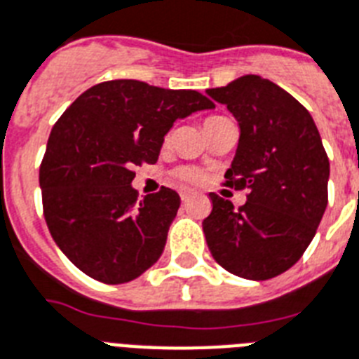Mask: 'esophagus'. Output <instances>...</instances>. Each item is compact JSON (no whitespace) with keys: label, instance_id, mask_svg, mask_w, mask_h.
<instances>
[{"label":"esophagus","instance_id":"obj_1","mask_svg":"<svg viewBox=\"0 0 359 359\" xmlns=\"http://www.w3.org/2000/svg\"><path fill=\"white\" fill-rule=\"evenodd\" d=\"M191 197V191H188V189H184V191H180V199H182V203H186V201Z\"/></svg>","mask_w":359,"mask_h":359}]
</instances>
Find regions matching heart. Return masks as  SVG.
I'll return each instance as SVG.
<instances>
[{
  "label": "heart",
  "instance_id": "heart-1",
  "mask_svg": "<svg viewBox=\"0 0 359 359\" xmlns=\"http://www.w3.org/2000/svg\"><path fill=\"white\" fill-rule=\"evenodd\" d=\"M210 119L214 118H208L205 121V123H208ZM203 171L199 170V168H194V165H182V168H179V170L175 171V179L179 180V182H182V184H199L201 180H203Z\"/></svg>",
  "mask_w": 359,
  "mask_h": 359
}]
</instances>
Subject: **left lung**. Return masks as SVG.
I'll return each instance as SVG.
<instances>
[{
  "label": "left lung",
  "instance_id": "left-lung-1",
  "mask_svg": "<svg viewBox=\"0 0 359 359\" xmlns=\"http://www.w3.org/2000/svg\"><path fill=\"white\" fill-rule=\"evenodd\" d=\"M206 94L240 125L226 186L249 189L238 210L210 194L206 243L229 273L267 280L301 260L313 240L328 205L330 162L310 112L278 84L243 75Z\"/></svg>",
  "mask_w": 359,
  "mask_h": 359
}]
</instances>
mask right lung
Here are the masks:
<instances>
[{"mask_svg": "<svg viewBox=\"0 0 359 359\" xmlns=\"http://www.w3.org/2000/svg\"><path fill=\"white\" fill-rule=\"evenodd\" d=\"M214 103L195 90L118 79L79 95L51 129L40 165L43 217L69 262L104 284L138 278L164 252L180 197L140 201L134 165L154 164L177 119Z\"/></svg>", "mask_w": 359, "mask_h": 359, "instance_id": "obj_1", "label": "right lung"}]
</instances>
